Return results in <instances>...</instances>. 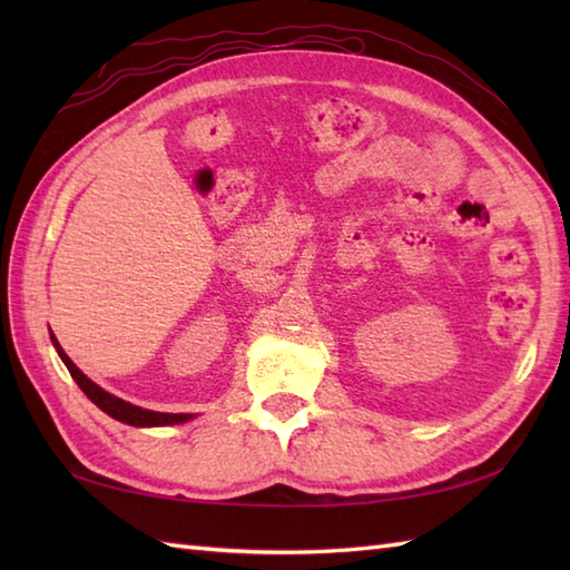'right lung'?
<instances>
[{"mask_svg":"<svg viewBox=\"0 0 570 570\" xmlns=\"http://www.w3.org/2000/svg\"><path fill=\"white\" fill-rule=\"evenodd\" d=\"M51 343H53V347H56L58 357L63 360V365L68 367L70 377L76 380V384L85 392V396H88L95 406L102 409L107 416L122 421V423H127V426H139V429L174 426V423H186V421L193 419V414H164V411L141 409V406H137V404L125 402V399H119V396H115V394H110V392H105L100 384H95V382L88 377V374H82V372L76 367V362H72V360L66 355V350L60 347V343L56 341L53 333H51Z\"/></svg>","mask_w":570,"mask_h":570,"instance_id":"obj_1","label":"right lung"}]
</instances>
